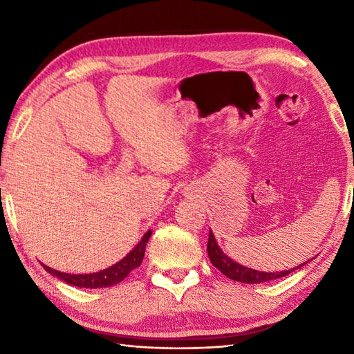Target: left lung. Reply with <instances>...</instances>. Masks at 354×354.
Instances as JSON below:
<instances>
[{
	"label": "left lung",
	"mask_w": 354,
	"mask_h": 354,
	"mask_svg": "<svg viewBox=\"0 0 354 354\" xmlns=\"http://www.w3.org/2000/svg\"><path fill=\"white\" fill-rule=\"evenodd\" d=\"M207 251H208V257L212 260L213 266L221 270L223 275H227L228 278L234 281L240 283H248V284H257V283H265L275 280V278H281L289 275L293 270L299 269L304 265H299L293 269L289 270H283V272H260V270H255L251 268H245L242 265H239L234 260H231L228 255H225L222 250L216 243V239L213 236V232L209 231L208 236V243H207Z\"/></svg>",
	"instance_id": "left-lung-1"
}]
</instances>
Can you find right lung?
Returning a JSON list of instances; mask_svg holds the SVG:
<instances>
[{"label": "right lung", "instance_id": "1", "mask_svg": "<svg viewBox=\"0 0 354 354\" xmlns=\"http://www.w3.org/2000/svg\"><path fill=\"white\" fill-rule=\"evenodd\" d=\"M152 234V231H147L145 236H142L141 242L133 248V250L126 255V257L118 261L117 265L111 266L100 272L94 274H85V275H74V274H66V272H59L56 269H51L44 265V269L50 272L51 275L59 277L65 283L77 286V288H89V289H97V288H109V286L118 284L123 281L124 278L129 275L135 268L141 265L142 259H145V251H146V243L149 242V237Z\"/></svg>", "mask_w": 354, "mask_h": 354}]
</instances>
